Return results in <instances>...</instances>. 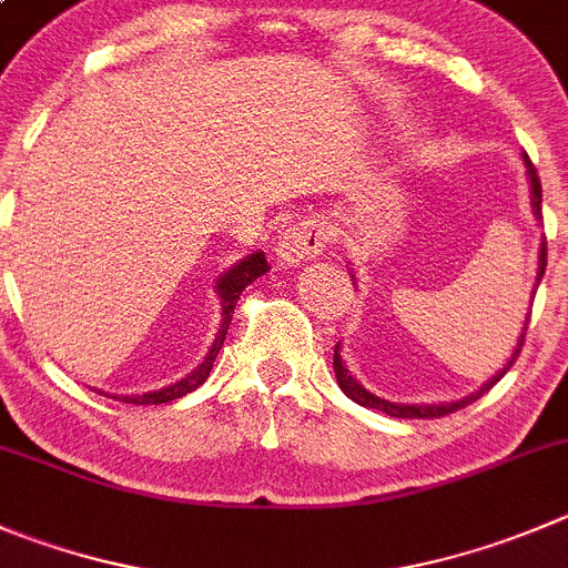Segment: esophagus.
Wrapping results in <instances>:
<instances>
[{"label": "esophagus", "instance_id": "34e87169", "mask_svg": "<svg viewBox=\"0 0 568 568\" xmlns=\"http://www.w3.org/2000/svg\"><path fill=\"white\" fill-rule=\"evenodd\" d=\"M331 241L327 237L325 221H320L316 215H308L300 224H291L280 232L277 237V260L280 263H288V266H300L308 257H316V254L325 248V243Z\"/></svg>", "mask_w": 568, "mask_h": 568}]
</instances>
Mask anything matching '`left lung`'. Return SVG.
I'll return each mask as SVG.
<instances>
[{"label": "left lung", "instance_id": "8db88e82", "mask_svg": "<svg viewBox=\"0 0 568 568\" xmlns=\"http://www.w3.org/2000/svg\"><path fill=\"white\" fill-rule=\"evenodd\" d=\"M524 162H527L529 182H532V212H535V219H544V215H540V179H538V171H535V164L529 162V156H524ZM538 260H540V263H538V277H535V288H538V283H540V280H544V272H547V237H544V243H540V257ZM529 314H532V308H529ZM527 325H529V316H527V322H524L521 338H518L516 349H513L510 362H507L505 367L499 369V373L493 375V378L487 381V384L481 386V389L476 392V395L463 397V400H457V404L404 406V404H389V400H381V397H375L373 392L364 389V386L358 384V381L347 373V367H344V364H342V356H338V344H336V349H333V369H336V381H338V386H342L344 395L353 397V400H356L358 406H367V409L386 412V415H389V417H409V420H432V417H445V415H452V412H457V409H465V406H468V404H474L476 397H481V395H485V392H490L493 386L499 384V381L505 378L507 369H510L513 364H516L518 353H521L524 338H527Z\"/></svg>", "mask_w": 568, "mask_h": 568}]
</instances>
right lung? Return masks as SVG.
Listing matches in <instances>:
<instances>
[{
	"label": "right lung",
	"mask_w": 568,
	"mask_h": 568,
	"mask_svg": "<svg viewBox=\"0 0 568 568\" xmlns=\"http://www.w3.org/2000/svg\"><path fill=\"white\" fill-rule=\"evenodd\" d=\"M268 268L272 266H268L266 254L254 252V254H248L246 260H241L237 266H232L230 272L219 280V296H221V302H224V322H221V331H219V336H215V342H212L206 358L193 369V373L187 375V378L176 381L173 386H164V389H159V392H145V395H125V397H120V400H123V404H136V406L168 404V400H176V397L199 389V386L206 381V375H210L212 364H215V356H219L221 344H224L226 331H230L232 314H235V305H237V300H241L243 288H246L248 283H254L260 274H266Z\"/></svg>",
	"instance_id": "add662e5"
}]
</instances>
